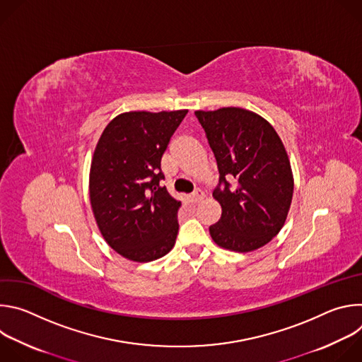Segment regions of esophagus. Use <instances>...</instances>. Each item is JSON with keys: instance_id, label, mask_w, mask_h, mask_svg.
I'll return each mask as SVG.
<instances>
[{"instance_id": "34e87169", "label": "esophagus", "mask_w": 362, "mask_h": 362, "mask_svg": "<svg viewBox=\"0 0 362 362\" xmlns=\"http://www.w3.org/2000/svg\"><path fill=\"white\" fill-rule=\"evenodd\" d=\"M203 196H204L203 192L197 189V190H194V192L190 194V200H192L193 203H199V202L203 199Z\"/></svg>"}]
</instances>
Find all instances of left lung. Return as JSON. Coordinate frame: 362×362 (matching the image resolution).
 <instances>
[{
    "label": "left lung",
    "instance_id": "obj_1",
    "mask_svg": "<svg viewBox=\"0 0 362 362\" xmlns=\"http://www.w3.org/2000/svg\"><path fill=\"white\" fill-rule=\"evenodd\" d=\"M215 154L219 183L214 197L221 219L212 239L235 252L259 249L282 229L293 193L286 150L261 116L239 107L194 112Z\"/></svg>",
    "mask_w": 362,
    "mask_h": 362
}]
</instances>
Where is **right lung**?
Segmentation results:
<instances>
[{
  "label": "right lung",
  "mask_w": 362,
  "mask_h": 362,
  "mask_svg": "<svg viewBox=\"0 0 362 362\" xmlns=\"http://www.w3.org/2000/svg\"><path fill=\"white\" fill-rule=\"evenodd\" d=\"M186 115H119L95 146L90 169L93 214L103 238L130 261L159 259L175 246L182 203L160 186V162Z\"/></svg>",
  "instance_id": "1"
}]
</instances>
